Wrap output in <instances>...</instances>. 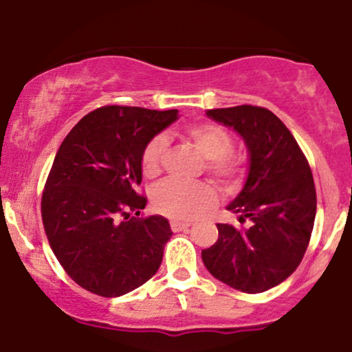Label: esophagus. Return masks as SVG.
I'll return each mask as SVG.
<instances>
[{"mask_svg":"<svg viewBox=\"0 0 352 352\" xmlns=\"http://www.w3.org/2000/svg\"><path fill=\"white\" fill-rule=\"evenodd\" d=\"M170 228L173 232H180V230H186L190 228V222H180V221H172Z\"/></svg>","mask_w":352,"mask_h":352,"instance_id":"34e87169","label":"esophagus"}]
</instances>
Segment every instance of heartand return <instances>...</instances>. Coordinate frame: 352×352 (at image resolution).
I'll use <instances>...</instances> for the list:
<instances>
[{"instance_id":"b5f03b06","label":"heart","mask_w":352,"mask_h":352,"mask_svg":"<svg viewBox=\"0 0 352 352\" xmlns=\"http://www.w3.org/2000/svg\"><path fill=\"white\" fill-rule=\"evenodd\" d=\"M184 138L203 155L206 172L226 188L237 185L243 172L242 159L230 154L232 148L229 133L214 123L191 124L184 131ZM167 151L164 136H155L144 148L141 157L143 173L149 179L161 172L162 159ZM153 204L159 212L173 221H190L201 216L216 204V191L206 182L182 184L166 180L153 191Z\"/></svg>"}]
</instances>
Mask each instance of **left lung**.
Segmentation results:
<instances>
[{
	"label": "left lung",
	"instance_id": "left-lung-1",
	"mask_svg": "<svg viewBox=\"0 0 352 352\" xmlns=\"http://www.w3.org/2000/svg\"><path fill=\"white\" fill-rule=\"evenodd\" d=\"M232 128L248 153L247 179L228 204L240 224H217L219 237L201 252L221 283L258 294L281 284L304 258L312 235L317 193L309 162L286 124L268 109L239 105L206 110Z\"/></svg>",
	"mask_w": 352,
	"mask_h": 352
}]
</instances>
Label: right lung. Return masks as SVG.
Here are the masks:
<instances>
[{"label":"right lung","mask_w":352,"mask_h":352,"mask_svg":"<svg viewBox=\"0 0 352 352\" xmlns=\"http://www.w3.org/2000/svg\"><path fill=\"white\" fill-rule=\"evenodd\" d=\"M179 117L175 109L102 107L58 149L42 197L43 228L56 260L86 291L120 297L161 266L170 224L161 214H133L148 203L136 193L144 148Z\"/></svg>","instance_id":"add662e5"}]
</instances>
